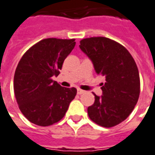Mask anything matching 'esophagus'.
I'll use <instances>...</instances> for the list:
<instances>
[{"instance_id": "obj_1", "label": "esophagus", "mask_w": 155, "mask_h": 155, "mask_svg": "<svg viewBox=\"0 0 155 155\" xmlns=\"http://www.w3.org/2000/svg\"><path fill=\"white\" fill-rule=\"evenodd\" d=\"M77 93L79 95H81V94H84V93H85V91H83V90H81V89H78Z\"/></svg>"}]
</instances>
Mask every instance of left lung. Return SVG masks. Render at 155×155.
I'll use <instances>...</instances> for the list:
<instances>
[{"label":"left lung","instance_id":"1","mask_svg":"<svg viewBox=\"0 0 155 155\" xmlns=\"http://www.w3.org/2000/svg\"><path fill=\"white\" fill-rule=\"evenodd\" d=\"M80 48L91 59L97 74L106 77L102 96L87 109L89 117L104 127L117 126L130 115L140 94V78L133 56L114 40L92 37L81 40Z\"/></svg>","mask_w":155,"mask_h":155}]
</instances>
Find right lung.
<instances>
[{"mask_svg":"<svg viewBox=\"0 0 155 155\" xmlns=\"http://www.w3.org/2000/svg\"><path fill=\"white\" fill-rule=\"evenodd\" d=\"M74 38H45L22 55L14 74V94L21 113L29 122L47 127L64 117L77 90L62 87L58 76L63 63L75 46Z\"/></svg>","mask_w":155,"mask_h":155,"instance_id":"obj_1","label":"right lung"}]
</instances>
